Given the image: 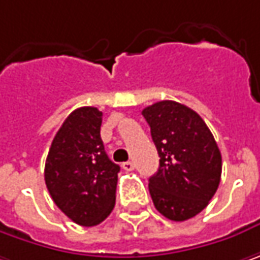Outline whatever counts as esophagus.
I'll list each match as a JSON object with an SVG mask.
<instances>
[{"label": "esophagus", "instance_id": "esophagus-1", "mask_svg": "<svg viewBox=\"0 0 260 260\" xmlns=\"http://www.w3.org/2000/svg\"><path fill=\"white\" fill-rule=\"evenodd\" d=\"M122 168H123L126 172H131V171H134L135 165H134V161H125V163H122Z\"/></svg>", "mask_w": 260, "mask_h": 260}]
</instances>
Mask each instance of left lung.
Returning <instances> with one entry per match:
<instances>
[{
  "mask_svg": "<svg viewBox=\"0 0 260 260\" xmlns=\"http://www.w3.org/2000/svg\"><path fill=\"white\" fill-rule=\"evenodd\" d=\"M159 153L148 179L153 203L171 221H187L209 205L221 182L222 157L205 120L190 107L163 100L143 110Z\"/></svg>",
  "mask_w": 260,
  "mask_h": 260,
  "instance_id": "obj_1",
  "label": "left lung"
}]
</instances>
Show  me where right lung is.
Instances as JSON below:
<instances>
[{
	"instance_id": "right-lung-1",
	"label": "right lung",
	"mask_w": 260,
	"mask_h": 260,
	"mask_svg": "<svg viewBox=\"0 0 260 260\" xmlns=\"http://www.w3.org/2000/svg\"><path fill=\"white\" fill-rule=\"evenodd\" d=\"M103 113L73 110L54 137L44 178L57 207L75 223L94 226L113 210L119 165L109 159L100 135Z\"/></svg>"
}]
</instances>
